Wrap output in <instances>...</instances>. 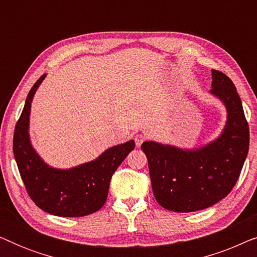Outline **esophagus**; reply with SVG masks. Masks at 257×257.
<instances>
[{
    "mask_svg": "<svg viewBox=\"0 0 257 257\" xmlns=\"http://www.w3.org/2000/svg\"><path fill=\"white\" fill-rule=\"evenodd\" d=\"M145 139H146V137L143 135V133H138V135H136V137H135V140H136V145H137V147H140L142 146V144L145 142Z\"/></svg>",
    "mask_w": 257,
    "mask_h": 257,
    "instance_id": "1",
    "label": "esophagus"
}]
</instances>
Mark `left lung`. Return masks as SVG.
<instances>
[{
  "label": "left lung",
  "instance_id": "left-lung-1",
  "mask_svg": "<svg viewBox=\"0 0 257 257\" xmlns=\"http://www.w3.org/2000/svg\"><path fill=\"white\" fill-rule=\"evenodd\" d=\"M210 93L226 106L227 122L219 138L200 149L182 150L143 143L154 198L164 208L188 213L215 205L229 194L249 150V126L236 87L228 76L212 70Z\"/></svg>",
  "mask_w": 257,
  "mask_h": 257
}]
</instances>
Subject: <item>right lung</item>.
I'll list each match as a JSON object with an SVG mask.
<instances>
[{"label": "right lung", "instance_id": "add662e5", "mask_svg": "<svg viewBox=\"0 0 257 257\" xmlns=\"http://www.w3.org/2000/svg\"><path fill=\"white\" fill-rule=\"evenodd\" d=\"M44 78L45 75L28 93L14 132V157L28 194L42 210L63 217L89 215L104 206L112 175L135 149V142L110 147L96 160L69 170L49 166L34 150L29 138L31 101Z\"/></svg>", "mask_w": 257, "mask_h": 257}]
</instances>
